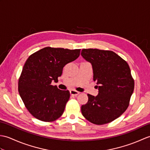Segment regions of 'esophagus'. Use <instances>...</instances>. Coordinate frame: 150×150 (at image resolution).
Segmentation results:
<instances>
[{
    "label": "esophagus",
    "mask_w": 150,
    "mask_h": 150,
    "mask_svg": "<svg viewBox=\"0 0 150 150\" xmlns=\"http://www.w3.org/2000/svg\"><path fill=\"white\" fill-rule=\"evenodd\" d=\"M79 93H80V92L74 90H72L70 91V94H71V95H73V96H77V95H78Z\"/></svg>",
    "instance_id": "obj_1"
}]
</instances>
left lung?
Wrapping results in <instances>:
<instances>
[{"label":"left lung","mask_w":150,"mask_h":150,"mask_svg":"<svg viewBox=\"0 0 150 150\" xmlns=\"http://www.w3.org/2000/svg\"><path fill=\"white\" fill-rule=\"evenodd\" d=\"M81 55L90 62L97 82L98 94H88L82 114L90 122L103 125L119 117L129 104L134 90V79L126 60L115 52L98 49H83Z\"/></svg>","instance_id":"obj_1"}]
</instances>
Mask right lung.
I'll return each instance as SVG.
<instances>
[{
  "mask_svg": "<svg viewBox=\"0 0 150 150\" xmlns=\"http://www.w3.org/2000/svg\"><path fill=\"white\" fill-rule=\"evenodd\" d=\"M81 50L46 47L28 57L18 79V90L29 112L44 122H52L62 115L68 101V90L57 86L66 64L77 59Z\"/></svg>",
  "mask_w": 150,
  "mask_h": 150,
  "instance_id": "right-lung-1",
  "label": "right lung"
}]
</instances>
